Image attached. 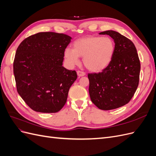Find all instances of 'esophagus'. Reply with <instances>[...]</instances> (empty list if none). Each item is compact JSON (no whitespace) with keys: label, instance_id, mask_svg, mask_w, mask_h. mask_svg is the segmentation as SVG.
Listing matches in <instances>:
<instances>
[{"label":"esophagus","instance_id":"obj_1","mask_svg":"<svg viewBox=\"0 0 156 156\" xmlns=\"http://www.w3.org/2000/svg\"><path fill=\"white\" fill-rule=\"evenodd\" d=\"M77 75L79 77H83V76H84L85 75V73L83 72H81V71H77Z\"/></svg>","mask_w":156,"mask_h":156}]
</instances>
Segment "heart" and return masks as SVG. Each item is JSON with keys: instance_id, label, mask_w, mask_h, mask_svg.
Here are the masks:
<instances>
[{"instance_id": "heart-1", "label": "heart", "mask_w": 156, "mask_h": 156, "mask_svg": "<svg viewBox=\"0 0 156 156\" xmlns=\"http://www.w3.org/2000/svg\"><path fill=\"white\" fill-rule=\"evenodd\" d=\"M115 49L114 41L110 37L90 36L75 40L73 49H66L64 55L69 67L79 64V57H83L85 67L92 72H98L110 64Z\"/></svg>"}]
</instances>
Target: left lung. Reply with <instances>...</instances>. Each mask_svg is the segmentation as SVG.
<instances>
[{"label":"left lung","instance_id":"1","mask_svg":"<svg viewBox=\"0 0 156 156\" xmlns=\"http://www.w3.org/2000/svg\"><path fill=\"white\" fill-rule=\"evenodd\" d=\"M114 40L111 62L100 73H88L91 101L101 110L124 106L131 100L139 85L140 64L136 48L130 40L113 30L101 32Z\"/></svg>","mask_w":156,"mask_h":156}]
</instances>
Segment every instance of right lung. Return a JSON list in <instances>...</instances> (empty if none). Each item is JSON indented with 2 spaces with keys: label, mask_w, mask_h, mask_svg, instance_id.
I'll return each mask as SVG.
<instances>
[{
  "label": "right lung",
  "mask_w": 156,
  "mask_h": 156,
  "mask_svg": "<svg viewBox=\"0 0 156 156\" xmlns=\"http://www.w3.org/2000/svg\"><path fill=\"white\" fill-rule=\"evenodd\" d=\"M70 36L53 32L27 37L17 49L13 73L18 94L32 110L58 112L77 78L75 70L62 66Z\"/></svg>",
  "instance_id": "add662e5"
}]
</instances>
